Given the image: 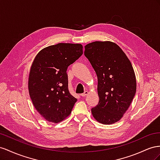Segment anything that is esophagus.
Wrapping results in <instances>:
<instances>
[{
	"mask_svg": "<svg viewBox=\"0 0 160 160\" xmlns=\"http://www.w3.org/2000/svg\"><path fill=\"white\" fill-rule=\"evenodd\" d=\"M88 94V91H85V92L82 94H81V96L82 97H86V96H87Z\"/></svg>",
	"mask_w": 160,
	"mask_h": 160,
	"instance_id": "obj_1",
	"label": "esophagus"
}]
</instances>
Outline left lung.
<instances>
[{"label":"left lung","instance_id":"left-lung-1","mask_svg":"<svg viewBox=\"0 0 160 160\" xmlns=\"http://www.w3.org/2000/svg\"><path fill=\"white\" fill-rule=\"evenodd\" d=\"M88 58L98 78V104L91 109L94 118L104 125L119 121L136 92V78L130 60L118 45L94 42L85 45Z\"/></svg>","mask_w":160,"mask_h":160}]
</instances>
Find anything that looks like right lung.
<instances>
[{
	"mask_svg": "<svg viewBox=\"0 0 160 160\" xmlns=\"http://www.w3.org/2000/svg\"><path fill=\"white\" fill-rule=\"evenodd\" d=\"M83 53L78 43L50 45L35 56L29 76V93L45 120L57 123L70 115L77 99L68 90V67Z\"/></svg>",
	"mask_w": 160,
	"mask_h": 160,
	"instance_id": "1",
	"label": "right lung"
}]
</instances>
